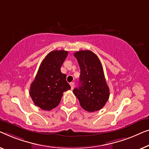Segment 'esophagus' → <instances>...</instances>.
Listing matches in <instances>:
<instances>
[{
    "mask_svg": "<svg viewBox=\"0 0 149 149\" xmlns=\"http://www.w3.org/2000/svg\"><path fill=\"white\" fill-rule=\"evenodd\" d=\"M70 86H71V88H72V90H73L74 88V86H75V84L74 82H71L70 83Z\"/></svg>",
    "mask_w": 149,
    "mask_h": 149,
    "instance_id": "obj_1",
    "label": "esophagus"
}]
</instances>
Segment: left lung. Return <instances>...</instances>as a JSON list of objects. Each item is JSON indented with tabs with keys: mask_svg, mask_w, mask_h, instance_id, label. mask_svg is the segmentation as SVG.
Masks as SVG:
<instances>
[{
	"mask_svg": "<svg viewBox=\"0 0 149 149\" xmlns=\"http://www.w3.org/2000/svg\"><path fill=\"white\" fill-rule=\"evenodd\" d=\"M74 56L80 68V84L73 93L84 110L95 112L101 109L109 98V88L99 58L88 50L77 51Z\"/></svg>",
	"mask_w": 149,
	"mask_h": 149,
	"instance_id": "obj_1",
	"label": "left lung"
}]
</instances>
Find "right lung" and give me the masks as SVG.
<instances>
[{
	"instance_id": "right-lung-1",
	"label": "right lung",
	"mask_w": 149,
	"mask_h": 149,
	"mask_svg": "<svg viewBox=\"0 0 149 149\" xmlns=\"http://www.w3.org/2000/svg\"><path fill=\"white\" fill-rule=\"evenodd\" d=\"M68 52L51 51L42 61L34 80L31 84L30 95L33 103L43 110L50 111L59 104L64 92L71 89L66 75L61 67Z\"/></svg>"
}]
</instances>
